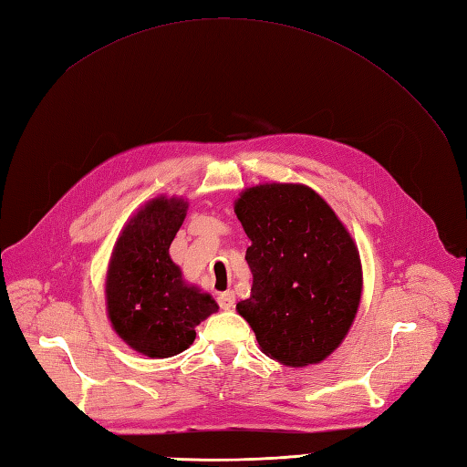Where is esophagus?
Listing matches in <instances>:
<instances>
[{
  "instance_id": "34e87169",
  "label": "esophagus",
  "mask_w": 467,
  "mask_h": 467,
  "mask_svg": "<svg viewBox=\"0 0 467 467\" xmlns=\"http://www.w3.org/2000/svg\"><path fill=\"white\" fill-rule=\"evenodd\" d=\"M216 301H218V305H221V309H224V311L233 309V306H234V293L233 291H224V293H221V295L216 296Z\"/></svg>"
}]
</instances>
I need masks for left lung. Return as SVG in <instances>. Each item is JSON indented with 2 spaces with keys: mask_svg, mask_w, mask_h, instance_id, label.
I'll use <instances>...</instances> for the list:
<instances>
[{
  "mask_svg": "<svg viewBox=\"0 0 467 467\" xmlns=\"http://www.w3.org/2000/svg\"><path fill=\"white\" fill-rule=\"evenodd\" d=\"M234 213L251 246V299L236 305L271 359L323 361L349 331L361 299L357 246L323 198L303 184H263Z\"/></svg>",
  "mask_w": 467,
  "mask_h": 467,
  "instance_id": "8db88e82",
  "label": "left lung"
}]
</instances>
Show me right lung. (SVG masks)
<instances>
[{
	"label": "right lung",
	"instance_id": "right-lung-1",
	"mask_svg": "<svg viewBox=\"0 0 467 467\" xmlns=\"http://www.w3.org/2000/svg\"><path fill=\"white\" fill-rule=\"evenodd\" d=\"M186 216V202L154 198L118 239L106 279L114 331L146 357H172L192 345L196 325L218 305L182 281L168 249Z\"/></svg>",
	"mask_w": 467,
	"mask_h": 467
}]
</instances>
